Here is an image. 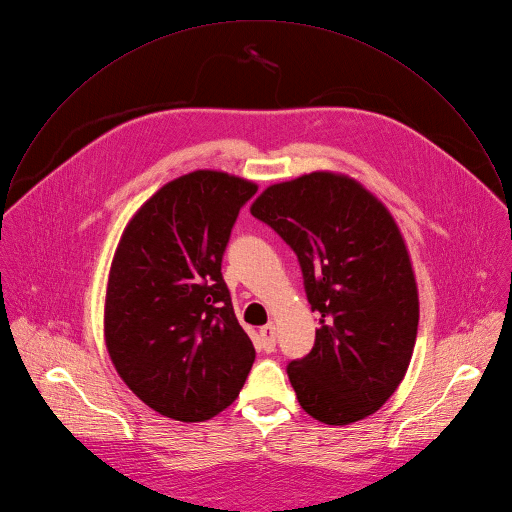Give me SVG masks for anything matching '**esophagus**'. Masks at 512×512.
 I'll return each mask as SVG.
<instances>
[{
  "label": "esophagus",
  "mask_w": 512,
  "mask_h": 512,
  "mask_svg": "<svg viewBox=\"0 0 512 512\" xmlns=\"http://www.w3.org/2000/svg\"><path fill=\"white\" fill-rule=\"evenodd\" d=\"M260 338H262V344H264V350L266 352H272L276 348V326L270 322L266 326L260 328Z\"/></svg>",
  "instance_id": "obj_1"
}]
</instances>
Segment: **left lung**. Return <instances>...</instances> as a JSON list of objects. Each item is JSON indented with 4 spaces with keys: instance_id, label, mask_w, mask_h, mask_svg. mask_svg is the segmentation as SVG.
<instances>
[{
    "instance_id": "1",
    "label": "left lung",
    "mask_w": 512,
    "mask_h": 512,
    "mask_svg": "<svg viewBox=\"0 0 512 512\" xmlns=\"http://www.w3.org/2000/svg\"><path fill=\"white\" fill-rule=\"evenodd\" d=\"M296 252L314 348L288 364L300 406L318 422L376 412L402 382L418 330V288L388 208L360 182L312 172L268 186L250 206Z\"/></svg>"
}]
</instances>
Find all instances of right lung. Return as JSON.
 I'll use <instances>...</instances> for the list:
<instances>
[{
    "mask_svg": "<svg viewBox=\"0 0 512 512\" xmlns=\"http://www.w3.org/2000/svg\"><path fill=\"white\" fill-rule=\"evenodd\" d=\"M256 190L216 170L180 176L140 206L116 248L106 348L126 386L168 418L220 414L256 358L222 278L232 226Z\"/></svg>",
    "mask_w": 512,
    "mask_h": 512,
    "instance_id": "obj_1",
    "label": "right lung"
}]
</instances>
